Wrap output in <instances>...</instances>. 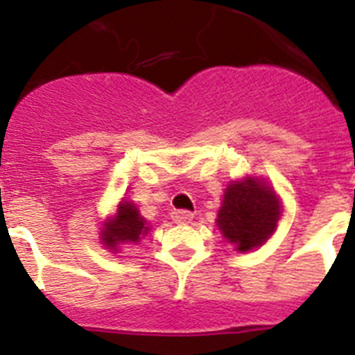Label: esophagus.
<instances>
[{
  "instance_id": "1",
  "label": "esophagus",
  "mask_w": 355,
  "mask_h": 355,
  "mask_svg": "<svg viewBox=\"0 0 355 355\" xmlns=\"http://www.w3.org/2000/svg\"><path fill=\"white\" fill-rule=\"evenodd\" d=\"M172 220L175 224H190L193 220V213L184 211V209H178V211H172Z\"/></svg>"
}]
</instances>
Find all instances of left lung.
Segmentation results:
<instances>
[{"label":"left lung","mask_w":355,"mask_h":355,"mask_svg":"<svg viewBox=\"0 0 355 355\" xmlns=\"http://www.w3.org/2000/svg\"><path fill=\"white\" fill-rule=\"evenodd\" d=\"M283 205L263 178L245 175L225 187L216 227L238 252L258 249L275 233Z\"/></svg>","instance_id":"1"}]
</instances>
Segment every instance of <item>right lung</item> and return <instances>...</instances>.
I'll use <instances>...</instances> for the list:
<instances>
[{
  "label": "right lung",
  "instance_id": "add662e5",
  "mask_svg": "<svg viewBox=\"0 0 355 355\" xmlns=\"http://www.w3.org/2000/svg\"><path fill=\"white\" fill-rule=\"evenodd\" d=\"M150 231V225L140 215V209L137 208L133 200L122 197L121 202L115 206L114 213L103 222L99 241L110 252L117 254L121 245L126 243H139L144 236Z\"/></svg>",
  "mask_w": 355,
  "mask_h": 355
}]
</instances>
